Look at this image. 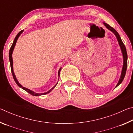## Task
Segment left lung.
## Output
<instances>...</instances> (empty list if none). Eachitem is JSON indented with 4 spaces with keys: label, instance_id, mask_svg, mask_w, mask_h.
<instances>
[{
    "label": "left lung",
    "instance_id": "1",
    "mask_svg": "<svg viewBox=\"0 0 133 133\" xmlns=\"http://www.w3.org/2000/svg\"><path fill=\"white\" fill-rule=\"evenodd\" d=\"M103 23H104V26L106 27V28L108 29H109L110 30H111L112 32H113L114 33V35H116V36L117 37V40L118 42L119 45H120V46L121 50V51H122V53H123V69H122V72H121V75L120 78L118 81V83H117V85H116V87H117L118 85L120 84L121 82H123L124 78V77H125V73H126V70H127V50H126V48L125 47V45L124 44V43H123L122 40H121V37L120 36V35H119V34L117 33V31L114 28H112V27H111L110 25H109L108 24H107L106 23H104V22Z\"/></svg>",
    "mask_w": 133,
    "mask_h": 133
}]
</instances>
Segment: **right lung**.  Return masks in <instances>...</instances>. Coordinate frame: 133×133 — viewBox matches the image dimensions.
Instances as JSON below:
<instances>
[{"label":"right lung","instance_id":"right-lung-1","mask_svg":"<svg viewBox=\"0 0 133 133\" xmlns=\"http://www.w3.org/2000/svg\"><path fill=\"white\" fill-rule=\"evenodd\" d=\"M23 30H21V31H19V33H18V34L16 35V37H15L14 41H13V44H12V46H11V48H10V50H9V60H10V63L11 71H12L13 77V78H14L15 82H16V84H17L18 86L20 87H21L22 89H23V90H24L26 91L27 92H28L29 93H30V94H31V95H32V96H40V95H44V94H48V93H50V92L51 90H53L54 88H55L56 85H57V84H56L55 85V86H54V87H53L52 89H51V90H49V91L46 92V93H35V92H33V91L30 90H29V89H26V88H25V87H24L22 86V85L21 84H20V83H19V82H18L17 80L16 79V76H15V74H14V72H13V69L12 53H13V49H14V48H15V44H16V42H17V39H18V38H19V36L21 35V33H22V32H23ZM61 69H62V68H60V69H59V70H58V76H60V70H61Z\"/></svg>","mask_w":133,"mask_h":133}]
</instances>
